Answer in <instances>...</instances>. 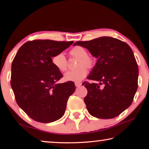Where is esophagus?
I'll return each instance as SVG.
<instances>
[{"label": "esophagus", "instance_id": "obj_1", "mask_svg": "<svg viewBox=\"0 0 149 149\" xmlns=\"http://www.w3.org/2000/svg\"><path fill=\"white\" fill-rule=\"evenodd\" d=\"M75 87H79V86H81V83L75 82Z\"/></svg>", "mask_w": 149, "mask_h": 149}]
</instances>
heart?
<instances>
[{
	"label": "heart",
	"instance_id": "heart-1",
	"mask_svg": "<svg viewBox=\"0 0 149 149\" xmlns=\"http://www.w3.org/2000/svg\"><path fill=\"white\" fill-rule=\"evenodd\" d=\"M70 55L72 57L78 58L77 63V68L65 73L64 79L66 81L79 82L87 76L88 69H92L95 66L96 60L92 55L88 54L87 50L84 47L75 46L70 50ZM52 62L56 69L64 72L68 68V61L62 52H59L52 58Z\"/></svg>",
	"mask_w": 149,
	"mask_h": 149
}]
</instances>
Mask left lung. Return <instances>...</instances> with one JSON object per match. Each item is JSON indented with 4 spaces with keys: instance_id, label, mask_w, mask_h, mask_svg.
I'll return each mask as SVG.
<instances>
[{
    "instance_id": "8db88e82",
    "label": "left lung",
    "mask_w": 149,
    "mask_h": 149,
    "mask_svg": "<svg viewBox=\"0 0 149 149\" xmlns=\"http://www.w3.org/2000/svg\"><path fill=\"white\" fill-rule=\"evenodd\" d=\"M98 60L87 79L95 83L82 84L87 89L84 98L93 116L110 119L132 104L138 86L137 63L126 42L110 37L77 41Z\"/></svg>"
}]
</instances>
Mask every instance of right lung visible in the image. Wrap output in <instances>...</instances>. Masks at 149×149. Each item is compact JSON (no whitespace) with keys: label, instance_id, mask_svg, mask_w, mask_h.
Returning <instances> with one entry per match:
<instances>
[{"label":"right lung","instance_id":"obj_1","mask_svg":"<svg viewBox=\"0 0 149 149\" xmlns=\"http://www.w3.org/2000/svg\"><path fill=\"white\" fill-rule=\"evenodd\" d=\"M73 42L41 39L27 41L12 61L10 84L15 99L35 121L50 123L64 114L75 86L73 81L58 84L63 75L52 64V58Z\"/></svg>","mask_w":149,"mask_h":149}]
</instances>
